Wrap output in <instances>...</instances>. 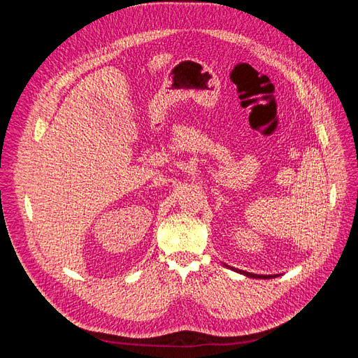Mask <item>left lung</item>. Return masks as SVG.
<instances>
[{"mask_svg": "<svg viewBox=\"0 0 358 358\" xmlns=\"http://www.w3.org/2000/svg\"><path fill=\"white\" fill-rule=\"evenodd\" d=\"M230 267V266H229ZM231 270H234V272L241 273V275H245L248 278H254V279H272V278H276L278 275H257V273H249V272H245V270H239V268H234V267H230Z\"/></svg>", "mask_w": 358, "mask_h": 358, "instance_id": "left-lung-1", "label": "left lung"}]
</instances>
